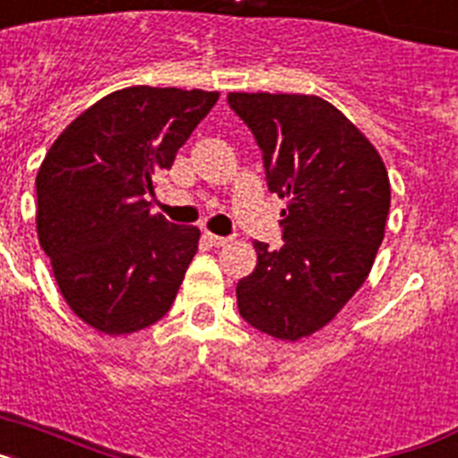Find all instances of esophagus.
Instances as JSON below:
<instances>
[{"instance_id": "34e87169", "label": "esophagus", "mask_w": 458, "mask_h": 458, "mask_svg": "<svg viewBox=\"0 0 458 458\" xmlns=\"http://www.w3.org/2000/svg\"><path fill=\"white\" fill-rule=\"evenodd\" d=\"M204 238L210 242V245H213V248H222V245H226V242H229V238L226 236H216V233H210V232H206Z\"/></svg>"}]
</instances>
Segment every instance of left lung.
Instances as JSON below:
<instances>
[{"instance_id":"obj_1","label":"left lung","mask_w":458,"mask_h":458,"mask_svg":"<svg viewBox=\"0 0 458 458\" xmlns=\"http://www.w3.org/2000/svg\"><path fill=\"white\" fill-rule=\"evenodd\" d=\"M261 148L270 192L289 197L279 250L257 241V268L236 284L238 311L277 339L321 330L369 275L386 233V165L346 116L317 96L229 93Z\"/></svg>"}]
</instances>
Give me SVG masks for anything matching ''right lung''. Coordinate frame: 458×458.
I'll list each match as a JSON object with an SVG mask.
<instances>
[{"instance_id": "right-lung-1", "label": "right lung", "mask_w": 458, "mask_h": 458, "mask_svg": "<svg viewBox=\"0 0 458 458\" xmlns=\"http://www.w3.org/2000/svg\"><path fill=\"white\" fill-rule=\"evenodd\" d=\"M217 91L131 87L109 93L52 144L36 176L40 248L71 310L105 335L165 317L199 229L151 216L156 179Z\"/></svg>"}]
</instances>
